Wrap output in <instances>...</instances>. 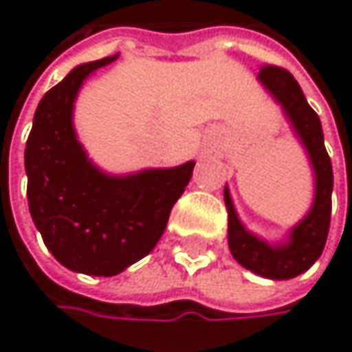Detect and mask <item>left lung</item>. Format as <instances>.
Returning <instances> with one entry per match:
<instances>
[{"instance_id":"1","label":"left lung","mask_w":352,"mask_h":352,"mask_svg":"<svg viewBox=\"0 0 352 352\" xmlns=\"http://www.w3.org/2000/svg\"><path fill=\"white\" fill-rule=\"evenodd\" d=\"M261 87L281 107L289 130L302 144L314 177V197L310 210L279 241H265L248 230L241 220L230 189L224 185V204L228 210V248L239 265L265 279H292L306 273L324 250L330 228L332 163L324 148V132L318 113L294 75L279 67H263L256 75Z\"/></svg>"}]
</instances>
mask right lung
I'll return each mask as SVG.
<instances>
[{
	"label": "right lung",
	"instance_id": "right-lung-1",
	"mask_svg": "<svg viewBox=\"0 0 352 352\" xmlns=\"http://www.w3.org/2000/svg\"><path fill=\"white\" fill-rule=\"evenodd\" d=\"M116 58L77 65L44 94L24 153L30 216L44 245L63 267L94 277L118 275L155 248L195 167L107 173L89 159L75 130V102Z\"/></svg>",
	"mask_w": 352,
	"mask_h": 352
}]
</instances>
